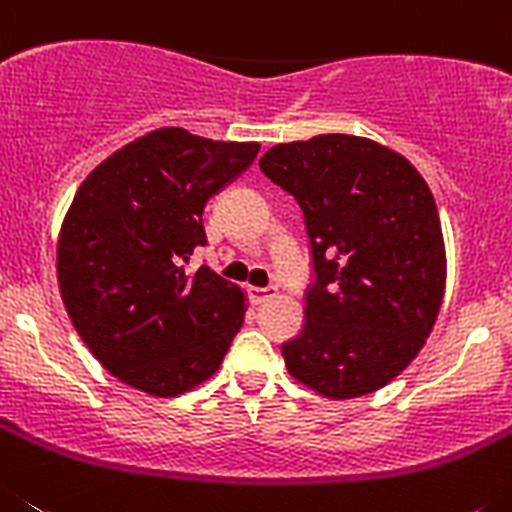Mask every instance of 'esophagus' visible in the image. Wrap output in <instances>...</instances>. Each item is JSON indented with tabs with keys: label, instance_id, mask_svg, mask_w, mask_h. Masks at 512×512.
Masks as SVG:
<instances>
[{
	"label": "esophagus",
	"instance_id": "obj_1",
	"mask_svg": "<svg viewBox=\"0 0 512 512\" xmlns=\"http://www.w3.org/2000/svg\"><path fill=\"white\" fill-rule=\"evenodd\" d=\"M273 296H275L273 285H267V288H257V285H252L250 288L252 303H265V301H270Z\"/></svg>",
	"mask_w": 512,
	"mask_h": 512
}]
</instances>
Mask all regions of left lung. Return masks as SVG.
<instances>
[{
    "mask_svg": "<svg viewBox=\"0 0 512 512\" xmlns=\"http://www.w3.org/2000/svg\"><path fill=\"white\" fill-rule=\"evenodd\" d=\"M260 170L301 206L316 270L285 367L331 400L385 388L421 352L444 301L434 193L411 160L357 135L283 142Z\"/></svg>",
    "mask_w": 512,
    "mask_h": 512,
    "instance_id": "8db88e82",
    "label": "left lung"
}]
</instances>
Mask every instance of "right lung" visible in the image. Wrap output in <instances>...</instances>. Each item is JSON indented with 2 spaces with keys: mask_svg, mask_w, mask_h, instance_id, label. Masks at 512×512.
Wrapping results in <instances>:
<instances>
[{
  "mask_svg": "<svg viewBox=\"0 0 512 512\" xmlns=\"http://www.w3.org/2000/svg\"><path fill=\"white\" fill-rule=\"evenodd\" d=\"M260 153L160 127L119 147L78 186L58 234L63 306L101 367L155 398L209 380L245 321L247 296L206 265V201Z\"/></svg>",
  "mask_w": 512,
  "mask_h": 512,
  "instance_id": "obj_1",
  "label": "right lung"
}]
</instances>
